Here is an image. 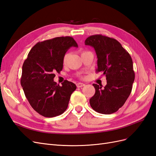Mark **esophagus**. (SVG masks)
Returning <instances> with one entry per match:
<instances>
[{
  "label": "esophagus",
  "mask_w": 156,
  "mask_h": 156,
  "mask_svg": "<svg viewBox=\"0 0 156 156\" xmlns=\"http://www.w3.org/2000/svg\"><path fill=\"white\" fill-rule=\"evenodd\" d=\"M76 85H77V88H81V87H84V85H85V84H83V83H78L76 84Z\"/></svg>",
  "instance_id": "obj_1"
}]
</instances>
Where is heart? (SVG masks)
<instances>
[{"instance_id": "1", "label": "heart", "mask_w": 156, "mask_h": 156, "mask_svg": "<svg viewBox=\"0 0 156 156\" xmlns=\"http://www.w3.org/2000/svg\"><path fill=\"white\" fill-rule=\"evenodd\" d=\"M83 53H84V52H83ZM67 58H68V54H66V55L64 56V57H63V63H64V64H65L66 62Z\"/></svg>"}]
</instances>
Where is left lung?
Masks as SVG:
<instances>
[{"label": "left lung", "instance_id": "obj_1", "mask_svg": "<svg viewBox=\"0 0 156 156\" xmlns=\"http://www.w3.org/2000/svg\"><path fill=\"white\" fill-rule=\"evenodd\" d=\"M84 44L95 49L98 58L96 72L103 73L107 79L104 88L93 84L96 92L90 99V104L99 113L112 114L124 105L131 94L135 80L132 58L120 42L106 36H90Z\"/></svg>", "mask_w": 156, "mask_h": 156}]
</instances>
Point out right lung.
Wrapping results in <instances>:
<instances>
[{
    "label": "right lung",
    "instance_id": "obj_1",
    "mask_svg": "<svg viewBox=\"0 0 156 156\" xmlns=\"http://www.w3.org/2000/svg\"><path fill=\"white\" fill-rule=\"evenodd\" d=\"M71 47L77 48L78 45L70 36L37 42L23 64V91L31 107L41 116L51 118L62 115L77 88L67 80L61 87L53 81L55 73L62 71L63 57Z\"/></svg>",
    "mask_w": 156,
    "mask_h": 156
}]
</instances>
